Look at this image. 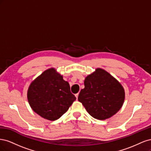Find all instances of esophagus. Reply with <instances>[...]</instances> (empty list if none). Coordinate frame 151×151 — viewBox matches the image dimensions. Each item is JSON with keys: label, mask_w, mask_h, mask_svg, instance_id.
I'll use <instances>...</instances> for the list:
<instances>
[{"label": "esophagus", "mask_w": 151, "mask_h": 151, "mask_svg": "<svg viewBox=\"0 0 151 151\" xmlns=\"http://www.w3.org/2000/svg\"><path fill=\"white\" fill-rule=\"evenodd\" d=\"M78 96H79V93H77V94H75V96L76 97V98H77V99L78 98Z\"/></svg>", "instance_id": "esophagus-1"}]
</instances>
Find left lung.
Listing matches in <instances>:
<instances>
[{
  "mask_svg": "<svg viewBox=\"0 0 151 151\" xmlns=\"http://www.w3.org/2000/svg\"><path fill=\"white\" fill-rule=\"evenodd\" d=\"M84 88L78 100L90 115L104 120L120 110L125 100V90L115 77L101 68L86 77Z\"/></svg>",
  "mask_w": 151,
  "mask_h": 151,
  "instance_id": "1",
  "label": "left lung"
}]
</instances>
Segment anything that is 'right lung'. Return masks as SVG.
I'll return each mask as SVG.
<instances>
[{
  "label": "right lung",
  "mask_w": 151,
  "mask_h": 151,
  "mask_svg": "<svg viewBox=\"0 0 151 151\" xmlns=\"http://www.w3.org/2000/svg\"><path fill=\"white\" fill-rule=\"evenodd\" d=\"M27 98L36 113L51 121L58 119L76 99L69 84L55 68L45 70L31 82Z\"/></svg>",
  "instance_id": "add662e5"
}]
</instances>
